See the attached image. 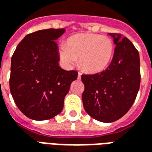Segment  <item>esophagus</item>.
<instances>
[{
  "mask_svg": "<svg viewBox=\"0 0 152 152\" xmlns=\"http://www.w3.org/2000/svg\"><path fill=\"white\" fill-rule=\"evenodd\" d=\"M81 75H82V74L80 73V72H79V73H78V79H81Z\"/></svg>",
  "mask_w": 152,
  "mask_h": 152,
  "instance_id": "obj_1",
  "label": "esophagus"
}]
</instances>
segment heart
Wrapping results in <instances>:
<instances>
[{
	"label": "heart",
	"instance_id": "b5f03b06",
	"mask_svg": "<svg viewBox=\"0 0 152 152\" xmlns=\"http://www.w3.org/2000/svg\"><path fill=\"white\" fill-rule=\"evenodd\" d=\"M114 50L113 41L108 37L82 33L69 37L66 45H60L58 53L61 61L68 67L74 66L79 58L78 64L83 70L96 74L108 67Z\"/></svg>",
	"mask_w": 152,
	"mask_h": 152
}]
</instances>
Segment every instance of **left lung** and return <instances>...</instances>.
Returning <instances> with one entry per match:
<instances>
[{
    "mask_svg": "<svg viewBox=\"0 0 152 152\" xmlns=\"http://www.w3.org/2000/svg\"><path fill=\"white\" fill-rule=\"evenodd\" d=\"M115 45L108 68L95 74H83L85 89L83 104L93 119L104 123L116 121L129 110L140 87L139 53L127 37L109 33Z\"/></svg>",
    "mask_w": 152,
    "mask_h": 152,
    "instance_id": "obj_1",
    "label": "left lung"
}]
</instances>
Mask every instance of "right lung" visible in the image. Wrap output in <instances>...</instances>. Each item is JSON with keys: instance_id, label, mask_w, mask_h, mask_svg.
Wrapping results in <instances>:
<instances>
[{"instance_id": "add662e5", "label": "right lung", "mask_w": 152, "mask_h": 152, "mask_svg": "<svg viewBox=\"0 0 152 152\" xmlns=\"http://www.w3.org/2000/svg\"><path fill=\"white\" fill-rule=\"evenodd\" d=\"M64 28H49L28 34L11 58L10 89L20 111L29 119L46 120L60 114L71 83L78 72L60 67L55 42Z\"/></svg>"}]
</instances>
